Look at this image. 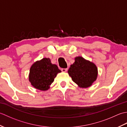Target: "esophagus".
<instances>
[{
  "mask_svg": "<svg viewBox=\"0 0 127 127\" xmlns=\"http://www.w3.org/2000/svg\"><path fill=\"white\" fill-rule=\"evenodd\" d=\"M61 70L63 72H66L67 71V70H68V69H67V68H62Z\"/></svg>",
  "mask_w": 127,
  "mask_h": 127,
  "instance_id": "34e87169",
  "label": "esophagus"
}]
</instances>
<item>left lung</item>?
Segmentation results:
<instances>
[{"mask_svg": "<svg viewBox=\"0 0 127 127\" xmlns=\"http://www.w3.org/2000/svg\"><path fill=\"white\" fill-rule=\"evenodd\" d=\"M68 72L72 81L82 88L90 87L98 76L96 66L82 57H75V62L70 65Z\"/></svg>", "mask_w": 127, "mask_h": 127, "instance_id": "1", "label": "left lung"}]
</instances>
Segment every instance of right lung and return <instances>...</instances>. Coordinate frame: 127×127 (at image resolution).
Masks as SVG:
<instances>
[{"label":"right lung","instance_id":"right-lung-1","mask_svg":"<svg viewBox=\"0 0 127 127\" xmlns=\"http://www.w3.org/2000/svg\"><path fill=\"white\" fill-rule=\"evenodd\" d=\"M61 72L57 65L51 63L50 58H44L35 62L31 67L29 81L36 89L47 91Z\"/></svg>","mask_w":127,"mask_h":127}]
</instances>
